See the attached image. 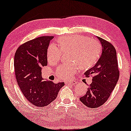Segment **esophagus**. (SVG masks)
<instances>
[{
  "mask_svg": "<svg viewBox=\"0 0 131 131\" xmlns=\"http://www.w3.org/2000/svg\"><path fill=\"white\" fill-rule=\"evenodd\" d=\"M65 84L66 85H74L76 84L75 81H66Z\"/></svg>",
  "mask_w": 131,
  "mask_h": 131,
  "instance_id": "obj_1",
  "label": "esophagus"
}]
</instances>
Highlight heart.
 Instances as JSON below:
<instances>
[{
  "mask_svg": "<svg viewBox=\"0 0 131 131\" xmlns=\"http://www.w3.org/2000/svg\"><path fill=\"white\" fill-rule=\"evenodd\" d=\"M60 47L51 44L47 49L48 61L56 63L61 58L62 51H71L72 61L74 63L62 64L58 67L56 75L61 79L68 80L77 71L79 66L85 69L92 67L97 61L101 53L100 44L86 36L75 35L64 37L59 40Z\"/></svg>",
  "mask_w": 131,
  "mask_h": 131,
  "instance_id": "1",
  "label": "heart"
}]
</instances>
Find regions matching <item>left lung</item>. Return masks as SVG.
<instances>
[{
	"label": "left lung",
	"mask_w": 131,
	"mask_h": 131,
	"mask_svg": "<svg viewBox=\"0 0 131 131\" xmlns=\"http://www.w3.org/2000/svg\"><path fill=\"white\" fill-rule=\"evenodd\" d=\"M102 45L101 56L95 65L87 70L86 77H92V82L85 95L80 100L88 108H96L105 103L110 97L119 79L116 52L111 43L96 37Z\"/></svg>",
	"instance_id": "1"
}]
</instances>
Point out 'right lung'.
<instances>
[{
  "instance_id": "1",
  "label": "right lung",
  "mask_w": 131,
  "mask_h": 131,
  "mask_svg": "<svg viewBox=\"0 0 131 131\" xmlns=\"http://www.w3.org/2000/svg\"><path fill=\"white\" fill-rule=\"evenodd\" d=\"M53 36H41L18 47L14 59L16 80L24 96L36 106H47L57 98L64 82L55 84L42 78V67L47 65V52Z\"/></svg>"
}]
</instances>
